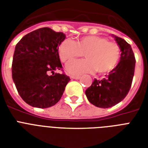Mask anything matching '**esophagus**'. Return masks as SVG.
I'll return each instance as SVG.
<instances>
[{
    "label": "esophagus",
    "instance_id": "esophagus-1",
    "mask_svg": "<svg viewBox=\"0 0 148 148\" xmlns=\"http://www.w3.org/2000/svg\"><path fill=\"white\" fill-rule=\"evenodd\" d=\"M71 78L72 79H75V80H77V79H80L81 77L78 76V75H71Z\"/></svg>",
    "mask_w": 148,
    "mask_h": 148
}]
</instances>
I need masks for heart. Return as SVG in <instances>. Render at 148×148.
<instances>
[{
	"label": "heart",
	"instance_id": "obj_1",
	"mask_svg": "<svg viewBox=\"0 0 148 148\" xmlns=\"http://www.w3.org/2000/svg\"><path fill=\"white\" fill-rule=\"evenodd\" d=\"M83 53L86 59L67 63L66 69L69 74L79 75L95 71L107 74L116 68L121 57L118 45L100 36H83L76 41L65 39L58 47V56L62 62L82 56Z\"/></svg>",
	"mask_w": 148,
	"mask_h": 148
}]
</instances>
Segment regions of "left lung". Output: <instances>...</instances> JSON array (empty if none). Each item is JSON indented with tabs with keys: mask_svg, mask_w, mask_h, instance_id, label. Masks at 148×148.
Instances as JSON below:
<instances>
[{
	"mask_svg": "<svg viewBox=\"0 0 148 148\" xmlns=\"http://www.w3.org/2000/svg\"><path fill=\"white\" fill-rule=\"evenodd\" d=\"M121 50L120 62L102 80H97L86 90L90 103L97 108H108L123 101L128 94L135 69V58L131 46L122 38L112 34Z\"/></svg>",
	"mask_w": 148,
	"mask_h": 148,
	"instance_id": "obj_1",
	"label": "left lung"
}]
</instances>
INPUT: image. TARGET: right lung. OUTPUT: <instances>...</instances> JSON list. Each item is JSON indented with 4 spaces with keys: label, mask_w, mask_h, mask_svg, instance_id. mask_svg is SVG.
Instances as JSON below:
<instances>
[{
    "label": "right lung",
    "mask_w": 148,
    "mask_h": 148,
    "mask_svg": "<svg viewBox=\"0 0 148 148\" xmlns=\"http://www.w3.org/2000/svg\"><path fill=\"white\" fill-rule=\"evenodd\" d=\"M65 38L62 32L42 27L26 34L16 45L12 78L18 94L29 105L50 108L62 97L70 78L54 71L62 68L58 47Z\"/></svg>",
    "instance_id": "right-lung-1"
}]
</instances>
